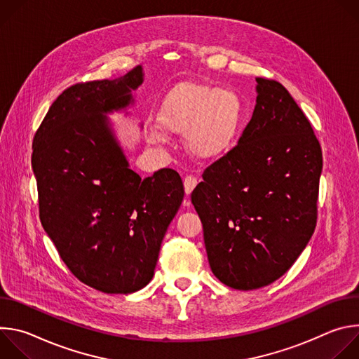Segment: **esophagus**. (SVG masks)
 I'll list each match as a JSON object with an SVG mask.
<instances>
[{
    "instance_id": "esophagus-1",
    "label": "esophagus",
    "mask_w": 359,
    "mask_h": 359,
    "mask_svg": "<svg viewBox=\"0 0 359 359\" xmlns=\"http://www.w3.org/2000/svg\"><path fill=\"white\" fill-rule=\"evenodd\" d=\"M197 183H198V180H197L194 176H186V177H184V182H183L186 194H190V193L194 190V187L197 186Z\"/></svg>"
}]
</instances>
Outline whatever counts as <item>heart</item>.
Listing matches in <instances>:
<instances>
[{
    "instance_id": "obj_1",
    "label": "heart",
    "mask_w": 359,
    "mask_h": 359,
    "mask_svg": "<svg viewBox=\"0 0 359 359\" xmlns=\"http://www.w3.org/2000/svg\"><path fill=\"white\" fill-rule=\"evenodd\" d=\"M243 122V102L231 89L184 82L163 99L158 123L163 132L186 135L191 155L216 161L234 147ZM150 142H163L162 132H151Z\"/></svg>"
}]
</instances>
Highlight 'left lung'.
Wrapping results in <instances>:
<instances>
[{
    "label": "left lung",
    "mask_w": 359,
    "mask_h": 359,
    "mask_svg": "<svg viewBox=\"0 0 359 359\" xmlns=\"http://www.w3.org/2000/svg\"><path fill=\"white\" fill-rule=\"evenodd\" d=\"M257 99L237 146L191 193L213 274L234 290L278 280L317 223L323 151L311 123L277 81L255 78Z\"/></svg>",
    "instance_id": "obj_1"
}]
</instances>
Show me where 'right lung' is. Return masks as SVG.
Listing matches in <instances>:
<instances>
[{
	"instance_id": "right-lung-1",
	"label": "right lung",
	"mask_w": 359,
	"mask_h": 359,
	"mask_svg": "<svg viewBox=\"0 0 359 359\" xmlns=\"http://www.w3.org/2000/svg\"><path fill=\"white\" fill-rule=\"evenodd\" d=\"M143 76L139 65L116 79L65 89L32 144L42 227L71 273L107 294L150 283L184 196L173 169L146 179L133 172L108 119L128 115Z\"/></svg>"
}]
</instances>
